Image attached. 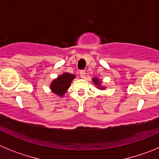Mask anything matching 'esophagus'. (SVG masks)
Segmentation results:
<instances>
[{"label": "esophagus", "instance_id": "obj_1", "mask_svg": "<svg viewBox=\"0 0 159 159\" xmlns=\"http://www.w3.org/2000/svg\"><path fill=\"white\" fill-rule=\"evenodd\" d=\"M80 76H81V78H85V71H81L80 72Z\"/></svg>", "mask_w": 159, "mask_h": 159}]
</instances>
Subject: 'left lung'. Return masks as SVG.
I'll return each mask as SVG.
<instances>
[{"mask_svg": "<svg viewBox=\"0 0 159 159\" xmlns=\"http://www.w3.org/2000/svg\"><path fill=\"white\" fill-rule=\"evenodd\" d=\"M92 80H93V81L94 85L97 86V89H101V90H104L106 89V87L103 86V85H101V84H102V82H101V81L99 79V78H93Z\"/></svg>", "mask_w": 159, "mask_h": 159, "instance_id": "left-lung-1", "label": "left lung"}]
</instances>
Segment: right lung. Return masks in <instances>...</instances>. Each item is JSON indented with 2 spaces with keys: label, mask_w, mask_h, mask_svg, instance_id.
Segmentation results:
<instances>
[{
  "label": "right lung",
  "mask_w": 159,
  "mask_h": 159,
  "mask_svg": "<svg viewBox=\"0 0 159 159\" xmlns=\"http://www.w3.org/2000/svg\"><path fill=\"white\" fill-rule=\"evenodd\" d=\"M76 78L74 74L70 73H63L58 76V78L53 80L50 85L51 92L58 97H64L70 88L73 80Z\"/></svg>",
  "instance_id": "right-lung-1"
}]
</instances>
